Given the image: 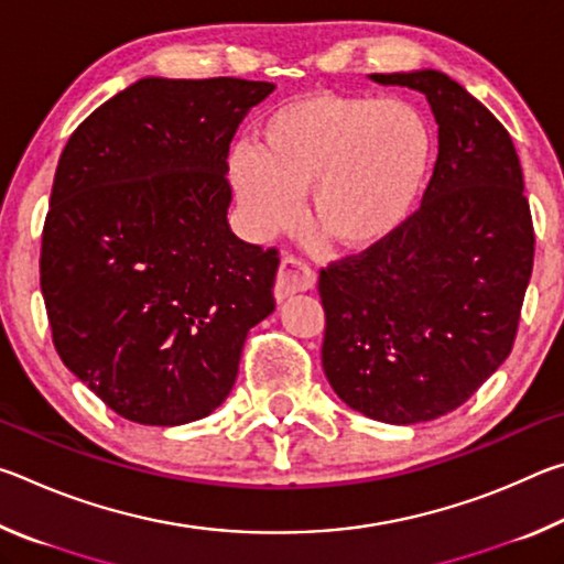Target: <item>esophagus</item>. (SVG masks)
Masks as SVG:
<instances>
[{"mask_svg":"<svg viewBox=\"0 0 564 564\" xmlns=\"http://www.w3.org/2000/svg\"><path fill=\"white\" fill-rule=\"evenodd\" d=\"M316 285V271L308 263L295 259V256H285L279 269V279H275V299L283 301L293 293L311 291Z\"/></svg>","mask_w":564,"mask_h":564,"instance_id":"1","label":"esophagus"}]
</instances>
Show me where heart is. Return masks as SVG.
Returning <instances> with one entry per match:
<instances>
[{
    "label": "heart",
    "instance_id": "heart-1",
    "mask_svg": "<svg viewBox=\"0 0 564 564\" xmlns=\"http://www.w3.org/2000/svg\"><path fill=\"white\" fill-rule=\"evenodd\" d=\"M433 131L415 104L305 94L265 117L259 147L238 144L228 178L248 231L269 238L305 216L333 248L362 251L403 226L425 186Z\"/></svg>",
    "mask_w": 564,
    "mask_h": 564
}]
</instances>
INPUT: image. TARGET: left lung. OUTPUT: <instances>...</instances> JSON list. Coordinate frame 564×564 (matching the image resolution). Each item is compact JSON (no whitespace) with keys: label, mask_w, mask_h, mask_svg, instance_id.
Returning <instances> with one entry per match:
<instances>
[{"label":"left lung","mask_w":564,"mask_h":564,"mask_svg":"<svg viewBox=\"0 0 564 564\" xmlns=\"http://www.w3.org/2000/svg\"><path fill=\"white\" fill-rule=\"evenodd\" d=\"M370 79L423 91L441 147L417 212L321 271V360L343 403L413 425L463 405L510 356L534 231L518 151L480 101L433 69Z\"/></svg>","instance_id":"left-lung-1"}]
</instances>
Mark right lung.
<instances>
[{"label": "right lung", "mask_w": 564, "mask_h": 564, "mask_svg": "<svg viewBox=\"0 0 564 564\" xmlns=\"http://www.w3.org/2000/svg\"><path fill=\"white\" fill-rule=\"evenodd\" d=\"M269 82L139 79L66 141L42 231L54 348L113 413L206 417L275 308L279 251L228 226V147Z\"/></svg>", "instance_id": "add662e5"}]
</instances>
